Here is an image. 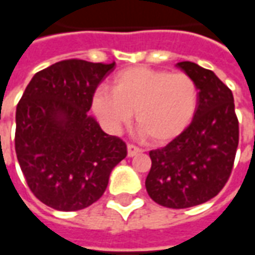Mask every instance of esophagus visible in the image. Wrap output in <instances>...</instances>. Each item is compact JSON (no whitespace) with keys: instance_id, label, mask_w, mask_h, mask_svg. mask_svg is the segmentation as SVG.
<instances>
[{"instance_id":"esophagus-1","label":"esophagus","mask_w":255,"mask_h":255,"mask_svg":"<svg viewBox=\"0 0 255 255\" xmlns=\"http://www.w3.org/2000/svg\"><path fill=\"white\" fill-rule=\"evenodd\" d=\"M127 150H128V157H133V155L139 154V153H142L143 150L138 147V146H135V144L129 143L127 146Z\"/></svg>"}]
</instances>
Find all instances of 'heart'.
Wrapping results in <instances>:
<instances>
[{
  "mask_svg": "<svg viewBox=\"0 0 255 255\" xmlns=\"http://www.w3.org/2000/svg\"><path fill=\"white\" fill-rule=\"evenodd\" d=\"M198 87L184 72L135 67L119 72L111 93L98 90L93 109L111 129L127 126L135 113L136 127L154 142H166L186 129L195 116Z\"/></svg>",
  "mask_w": 255,
  "mask_h": 255,
  "instance_id": "obj_1",
  "label": "heart"
}]
</instances>
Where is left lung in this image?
<instances>
[{
  "instance_id": "left-lung-1",
  "label": "left lung",
  "mask_w": 255,
  "mask_h": 255,
  "mask_svg": "<svg viewBox=\"0 0 255 255\" xmlns=\"http://www.w3.org/2000/svg\"><path fill=\"white\" fill-rule=\"evenodd\" d=\"M177 67L197 83V112L180 135L149 153L146 190L161 206L184 209L212 199L228 182L239 143V122L232 91L214 72L191 61Z\"/></svg>"
}]
</instances>
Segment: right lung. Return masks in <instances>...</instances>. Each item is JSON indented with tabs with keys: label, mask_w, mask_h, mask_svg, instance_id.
Wrapping results in <instances>:
<instances>
[{
	"label": "right lung",
	"mask_w": 255,
	"mask_h": 255,
	"mask_svg": "<svg viewBox=\"0 0 255 255\" xmlns=\"http://www.w3.org/2000/svg\"><path fill=\"white\" fill-rule=\"evenodd\" d=\"M111 64L71 58L34 75L16 108L14 149L31 192L72 212L97 202L127 144L87 115Z\"/></svg>",
	"instance_id": "right-lung-1"
}]
</instances>
